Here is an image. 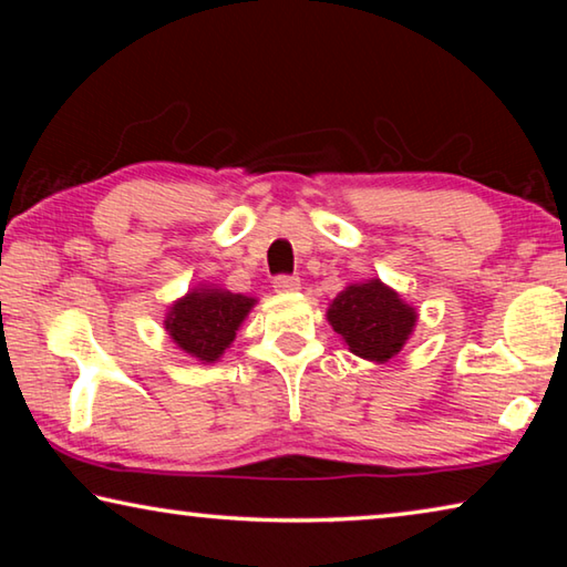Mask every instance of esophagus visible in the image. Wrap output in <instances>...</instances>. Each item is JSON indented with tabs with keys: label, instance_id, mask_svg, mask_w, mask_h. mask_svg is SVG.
I'll use <instances>...</instances> for the list:
<instances>
[{
	"label": "esophagus",
	"instance_id": "obj_1",
	"mask_svg": "<svg viewBox=\"0 0 567 567\" xmlns=\"http://www.w3.org/2000/svg\"><path fill=\"white\" fill-rule=\"evenodd\" d=\"M272 287L282 295H292V292L300 290V277H297V275H280V277H275Z\"/></svg>",
	"mask_w": 567,
	"mask_h": 567
}]
</instances>
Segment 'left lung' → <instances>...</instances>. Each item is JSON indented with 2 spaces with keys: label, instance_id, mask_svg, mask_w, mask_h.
<instances>
[{
  "label": "left lung",
  "instance_id": "8db88e82",
  "mask_svg": "<svg viewBox=\"0 0 567 567\" xmlns=\"http://www.w3.org/2000/svg\"><path fill=\"white\" fill-rule=\"evenodd\" d=\"M328 322L352 354L388 362L405 348L417 324V310L378 277L352 282L328 307Z\"/></svg>",
  "mask_w": 567,
  "mask_h": 567
}]
</instances>
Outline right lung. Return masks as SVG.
Instances as JSON below:
<instances>
[{"instance_id":"1","label":"right lung","mask_w":567,"mask_h":567,"mask_svg":"<svg viewBox=\"0 0 567 567\" xmlns=\"http://www.w3.org/2000/svg\"><path fill=\"white\" fill-rule=\"evenodd\" d=\"M255 305L257 297L199 282L169 305L165 330L182 352L203 364H213L235 342L237 330L243 328Z\"/></svg>"}]
</instances>
